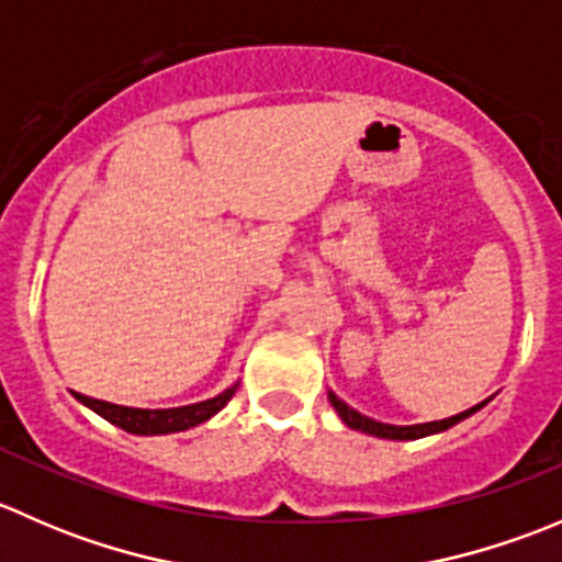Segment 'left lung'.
<instances>
[{
    "instance_id": "left-lung-1",
    "label": "left lung",
    "mask_w": 562,
    "mask_h": 562,
    "mask_svg": "<svg viewBox=\"0 0 562 562\" xmlns=\"http://www.w3.org/2000/svg\"><path fill=\"white\" fill-rule=\"evenodd\" d=\"M328 402H331V405H334L337 416L342 418L345 427L356 429V432H364V435H372V438H383V440H418V438H427V435L446 432V429H451V427H454V424L464 422V418H468V416H473L475 411H481V407H484L490 400L479 402V405H473V407H470V411L457 413V416L443 418V422L411 424V427H394V424H383V422H375V418H370V416H361V413L353 411V407H350L348 402L339 400V396L334 394V391H328Z\"/></svg>"
}]
</instances>
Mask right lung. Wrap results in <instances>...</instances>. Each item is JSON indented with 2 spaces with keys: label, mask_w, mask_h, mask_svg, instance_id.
I'll return each instance as SVG.
<instances>
[{
  "label": "right lung",
  "mask_w": 562,
  "mask_h": 562,
  "mask_svg": "<svg viewBox=\"0 0 562 562\" xmlns=\"http://www.w3.org/2000/svg\"><path fill=\"white\" fill-rule=\"evenodd\" d=\"M239 389V381L225 391H220L217 396L203 402H192V405L181 407H162V411H149V407H127V405H113V402L92 400V396L76 394V400L81 405H87L89 411H94L98 416H103L105 422H111L113 427L124 429L130 435H171V432H184V429L198 427V424L209 422L212 416H217L225 405L231 402V396Z\"/></svg>",
  "instance_id": "1"
}]
</instances>
